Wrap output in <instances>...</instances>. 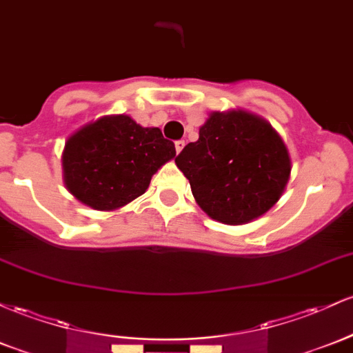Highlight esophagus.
<instances>
[{
    "label": "esophagus",
    "instance_id": "esophagus-1",
    "mask_svg": "<svg viewBox=\"0 0 353 353\" xmlns=\"http://www.w3.org/2000/svg\"><path fill=\"white\" fill-rule=\"evenodd\" d=\"M184 145H185L184 141H177V142H176V152L181 154V150L184 149Z\"/></svg>",
    "mask_w": 353,
    "mask_h": 353
}]
</instances>
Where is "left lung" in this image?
I'll return each instance as SVG.
<instances>
[{"instance_id": "1", "label": "left lung", "mask_w": 353, "mask_h": 353, "mask_svg": "<svg viewBox=\"0 0 353 353\" xmlns=\"http://www.w3.org/2000/svg\"><path fill=\"white\" fill-rule=\"evenodd\" d=\"M192 196L211 219L246 224L280 201L292 174L283 139L268 120L233 108L211 112L199 139L176 157Z\"/></svg>"}]
</instances>
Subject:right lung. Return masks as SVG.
Returning a JSON list of instances; mask_svg holds the SVG:
<instances>
[{"mask_svg": "<svg viewBox=\"0 0 353 353\" xmlns=\"http://www.w3.org/2000/svg\"><path fill=\"white\" fill-rule=\"evenodd\" d=\"M176 157V147L157 127L130 115H103L67 139L61 152L68 192L97 211H115L142 196L150 179Z\"/></svg>", "mask_w": 353, "mask_h": 353, "instance_id": "obj_1", "label": "right lung"}]
</instances>
